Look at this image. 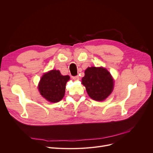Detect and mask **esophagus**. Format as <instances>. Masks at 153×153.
<instances>
[{"instance_id": "esophagus-1", "label": "esophagus", "mask_w": 153, "mask_h": 153, "mask_svg": "<svg viewBox=\"0 0 153 153\" xmlns=\"http://www.w3.org/2000/svg\"><path fill=\"white\" fill-rule=\"evenodd\" d=\"M72 78H73V79H74V80H79V76H74V77H73Z\"/></svg>"}]
</instances>
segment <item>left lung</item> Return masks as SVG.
Here are the masks:
<instances>
[{
	"label": "left lung",
	"mask_w": 153,
	"mask_h": 153,
	"mask_svg": "<svg viewBox=\"0 0 153 153\" xmlns=\"http://www.w3.org/2000/svg\"><path fill=\"white\" fill-rule=\"evenodd\" d=\"M82 78V84L89 97L95 100H105L113 91L114 82L110 72L103 67L88 68Z\"/></svg>",
	"instance_id": "left-lung-1"
}]
</instances>
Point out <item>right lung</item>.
<instances>
[{"label": "right lung", "mask_w": 153, "mask_h": 153, "mask_svg": "<svg viewBox=\"0 0 153 153\" xmlns=\"http://www.w3.org/2000/svg\"><path fill=\"white\" fill-rule=\"evenodd\" d=\"M69 76H62L59 70H51L44 74L38 84V90L48 102H59L65 94Z\"/></svg>", "instance_id": "obj_1"}]
</instances>
